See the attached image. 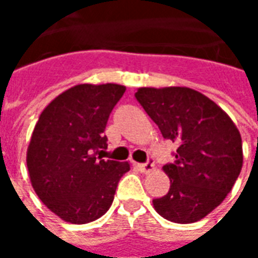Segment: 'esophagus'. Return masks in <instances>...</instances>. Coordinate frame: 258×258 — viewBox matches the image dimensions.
<instances>
[{"label":"esophagus","mask_w":258,"mask_h":258,"mask_svg":"<svg viewBox=\"0 0 258 258\" xmlns=\"http://www.w3.org/2000/svg\"><path fill=\"white\" fill-rule=\"evenodd\" d=\"M137 167L140 169V172L141 173H151L155 170V165L152 160H148L147 163H138Z\"/></svg>","instance_id":"obj_1"}]
</instances>
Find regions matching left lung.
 Returning <instances> with one entry per match:
<instances>
[{
    "mask_svg": "<svg viewBox=\"0 0 258 258\" xmlns=\"http://www.w3.org/2000/svg\"><path fill=\"white\" fill-rule=\"evenodd\" d=\"M135 98L163 138L179 145L174 163L163 166L170 188L152 201L155 211L170 222H197L222 203L240 174V133L215 102L191 88H140Z\"/></svg>",
    "mask_w": 258,
    "mask_h": 258,
    "instance_id": "1",
    "label": "left lung"
}]
</instances>
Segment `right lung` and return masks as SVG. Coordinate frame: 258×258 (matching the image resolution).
<instances>
[{"mask_svg": "<svg viewBox=\"0 0 258 258\" xmlns=\"http://www.w3.org/2000/svg\"><path fill=\"white\" fill-rule=\"evenodd\" d=\"M125 86L75 85L44 107L26 152L29 177L40 201L62 221H96L110 208L128 162L104 160L103 134Z\"/></svg>", "mask_w": 258, "mask_h": 258, "instance_id": "add662e5", "label": "right lung"}]
</instances>
